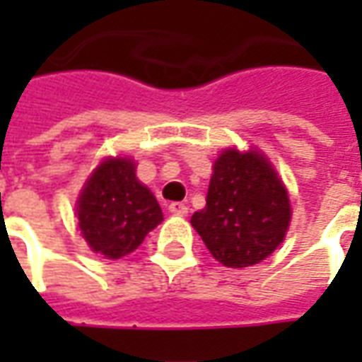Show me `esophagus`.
<instances>
[{
    "instance_id": "obj_1",
    "label": "esophagus",
    "mask_w": 362,
    "mask_h": 362,
    "mask_svg": "<svg viewBox=\"0 0 362 362\" xmlns=\"http://www.w3.org/2000/svg\"><path fill=\"white\" fill-rule=\"evenodd\" d=\"M168 211L173 213V215H178V217H186L188 215V205L174 202V204L168 205Z\"/></svg>"
}]
</instances>
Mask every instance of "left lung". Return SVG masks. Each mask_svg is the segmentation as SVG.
Here are the masks:
<instances>
[{
	"label": "left lung",
	"mask_w": 362,
	"mask_h": 362,
	"mask_svg": "<svg viewBox=\"0 0 362 362\" xmlns=\"http://www.w3.org/2000/svg\"><path fill=\"white\" fill-rule=\"evenodd\" d=\"M189 223L223 266H254L287 235V188L264 153L225 149L213 165L205 207Z\"/></svg>",
	"instance_id": "8db88e82"
}]
</instances>
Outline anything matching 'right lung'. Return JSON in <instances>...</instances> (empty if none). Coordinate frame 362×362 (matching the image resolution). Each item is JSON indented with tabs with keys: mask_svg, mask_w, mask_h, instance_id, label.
Listing matches in <instances>:
<instances>
[{
	"mask_svg": "<svg viewBox=\"0 0 362 362\" xmlns=\"http://www.w3.org/2000/svg\"><path fill=\"white\" fill-rule=\"evenodd\" d=\"M75 213L90 250L108 259L132 254L163 221L160 205L137 180L135 163L127 157L104 158L96 166Z\"/></svg>",
	"mask_w": 362,
	"mask_h": 362,
	"instance_id": "add662e5",
	"label": "right lung"
}]
</instances>
